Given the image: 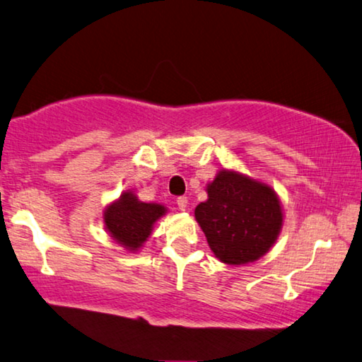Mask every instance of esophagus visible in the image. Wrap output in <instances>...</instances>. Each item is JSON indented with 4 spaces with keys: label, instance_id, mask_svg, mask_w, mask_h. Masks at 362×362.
<instances>
[{
    "label": "esophagus",
    "instance_id": "obj_1",
    "mask_svg": "<svg viewBox=\"0 0 362 362\" xmlns=\"http://www.w3.org/2000/svg\"><path fill=\"white\" fill-rule=\"evenodd\" d=\"M177 206H179L180 211H185L187 207H188L187 196H179V198H177Z\"/></svg>",
    "mask_w": 362,
    "mask_h": 362
}]
</instances>
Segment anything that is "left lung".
I'll use <instances>...</instances> for the list:
<instances>
[{"mask_svg": "<svg viewBox=\"0 0 362 362\" xmlns=\"http://www.w3.org/2000/svg\"><path fill=\"white\" fill-rule=\"evenodd\" d=\"M209 199L194 217L217 259L228 265L254 262L273 246L283 223L278 196L269 187L220 170L207 187Z\"/></svg>", "mask_w": 362, "mask_h": 362, "instance_id": "obj_1", "label": "left lung"}]
</instances>
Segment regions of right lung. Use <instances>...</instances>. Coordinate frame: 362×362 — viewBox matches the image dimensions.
<instances>
[{
  "mask_svg": "<svg viewBox=\"0 0 362 362\" xmlns=\"http://www.w3.org/2000/svg\"><path fill=\"white\" fill-rule=\"evenodd\" d=\"M166 212L164 206L140 203L136 196L124 193L105 211V225L122 246L136 250L150 236L151 226Z\"/></svg>",
  "mask_w": 362,
  "mask_h": 362,
  "instance_id": "1",
  "label": "right lung"
}]
</instances>
